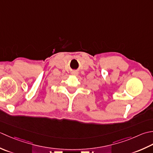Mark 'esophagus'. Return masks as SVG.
I'll return each instance as SVG.
<instances>
[{
  "instance_id": "1",
  "label": "esophagus",
  "mask_w": 153,
  "mask_h": 153,
  "mask_svg": "<svg viewBox=\"0 0 153 153\" xmlns=\"http://www.w3.org/2000/svg\"><path fill=\"white\" fill-rule=\"evenodd\" d=\"M72 74H74V75H77V74H79V72H77L76 71H73V72H72Z\"/></svg>"
}]
</instances>
